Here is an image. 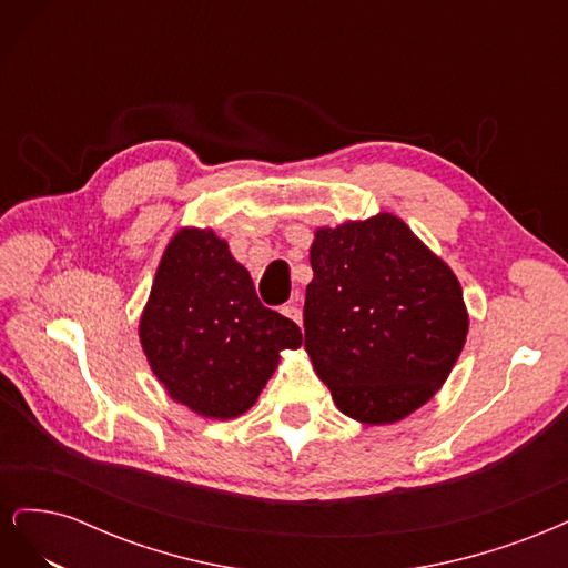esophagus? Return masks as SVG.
I'll return each mask as SVG.
<instances>
[{"label":"esophagus","mask_w":568,"mask_h":568,"mask_svg":"<svg viewBox=\"0 0 568 568\" xmlns=\"http://www.w3.org/2000/svg\"><path fill=\"white\" fill-rule=\"evenodd\" d=\"M282 315H286L288 320H294L296 324H303V311H301V305H298V298L288 301V303L282 307Z\"/></svg>","instance_id":"esophagus-1"}]
</instances>
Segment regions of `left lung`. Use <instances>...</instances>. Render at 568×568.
Wrapping results in <instances>:
<instances>
[{"label": "left lung", "mask_w": 568, "mask_h": 568, "mask_svg": "<svg viewBox=\"0 0 568 568\" xmlns=\"http://www.w3.org/2000/svg\"><path fill=\"white\" fill-rule=\"evenodd\" d=\"M305 288V351L336 407L393 424L448 379L469 332L455 272L400 217L320 227Z\"/></svg>", "instance_id": "1"}]
</instances>
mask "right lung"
Here are the masks:
<instances>
[{
  "mask_svg": "<svg viewBox=\"0 0 568 568\" xmlns=\"http://www.w3.org/2000/svg\"><path fill=\"white\" fill-rule=\"evenodd\" d=\"M140 341L170 398L225 422L255 405L280 353L301 348L303 334L257 301L225 239L209 227H182L163 251Z\"/></svg>",
  "mask_w": 568,
  "mask_h": 568,
  "instance_id": "add662e5",
  "label": "right lung"
}]
</instances>
